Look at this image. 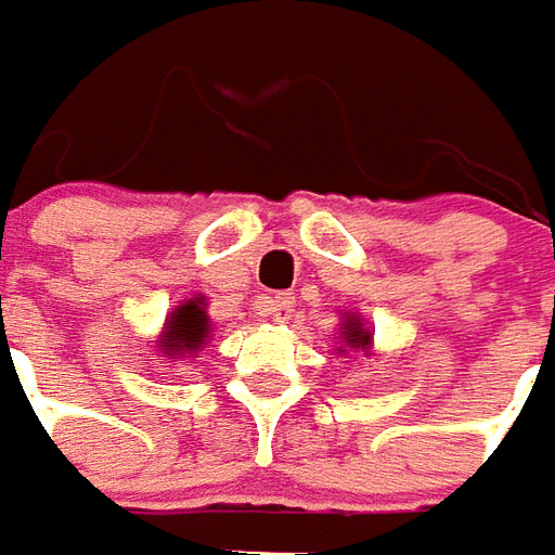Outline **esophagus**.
<instances>
[{
    "label": "esophagus",
    "mask_w": 555,
    "mask_h": 555,
    "mask_svg": "<svg viewBox=\"0 0 555 555\" xmlns=\"http://www.w3.org/2000/svg\"><path fill=\"white\" fill-rule=\"evenodd\" d=\"M293 308H296V301L293 296H274L269 301V313L274 322H286L293 317Z\"/></svg>",
    "instance_id": "obj_1"
}]
</instances>
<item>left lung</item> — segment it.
<instances>
[{
  "label": "left lung",
  "mask_w": 555,
  "mask_h": 555,
  "mask_svg": "<svg viewBox=\"0 0 555 555\" xmlns=\"http://www.w3.org/2000/svg\"><path fill=\"white\" fill-rule=\"evenodd\" d=\"M340 337H344V346L348 349H361V352H371L373 347V334L371 328L364 325V322L359 320V317H344V332H340ZM337 352H347L343 347L337 349Z\"/></svg>",
  "instance_id": "8db88e82"
}]
</instances>
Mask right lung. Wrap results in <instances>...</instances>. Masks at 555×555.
<instances>
[{"instance_id": "1", "label": "right lung", "mask_w": 555, "mask_h": 555, "mask_svg": "<svg viewBox=\"0 0 555 555\" xmlns=\"http://www.w3.org/2000/svg\"><path fill=\"white\" fill-rule=\"evenodd\" d=\"M208 334H211V325H208L206 298L196 296L191 301H182L167 317L158 349L164 352V359H188V356H194L196 349L206 344Z\"/></svg>"}]
</instances>
